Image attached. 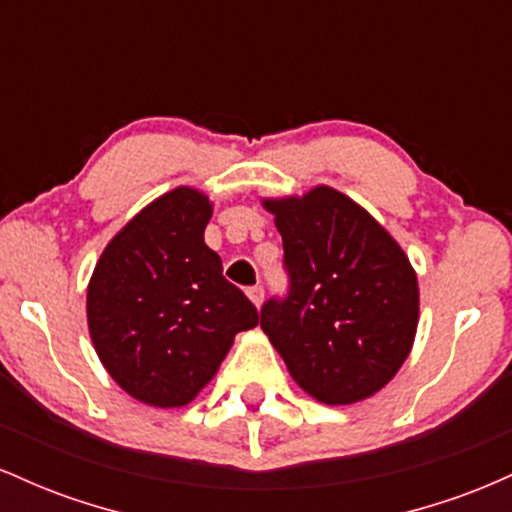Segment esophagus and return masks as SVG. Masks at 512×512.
<instances>
[{"label":"esophagus","instance_id":"obj_1","mask_svg":"<svg viewBox=\"0 0 512 512\" xmlns=\"http://www.w3.org/2000/svg\"><path fill=\"white\" fill-rule=\"evenodd\" d=\"M248 298H250L252 303L257 305V308H260L262 301H264V289H262V286H250V289H248Z\"/></svg>","mask_w":512,"mask_h":512}]
</instances>
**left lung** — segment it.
Listing matches in <instances>:
<instances>
[{"mask_svg":"<svg viewBox=\"0 0 512 512\" xmlns=\"http://www.w3.org/2000/svg\"><path fill=\"white\" fill-rule=\"evenodd\" d=\"M284 240L289 296L269 298L260 327L291 378L325 404H354L407 361L419 281L399 243L334 187L262 199Z\"/></svg>","mask_w":512,"mask_h":512,"instance_id":"left-lung-1","label":"left lung"}]
</instances>
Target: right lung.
<instances>
[{
    "instance_id": "add662e5",
    "label": "right lung",
    "mask_w": 512,
    "mask_h": 512,
    "mask_svg": "<svg viewBox=\"0 0 512 512\" xmlns=\"http://www.w3.org/2000/svg\"><path fill=\"white\" fill-rule=\"evenodd\" d=\"M211 202L175 187L127 221L93 269L91 342L110 378L149 407H185L219 370L257 308L204 243Z\"/></svg>"
}]
</instances>
